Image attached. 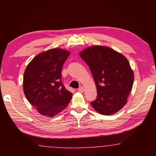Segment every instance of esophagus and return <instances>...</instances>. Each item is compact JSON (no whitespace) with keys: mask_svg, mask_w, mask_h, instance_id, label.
Masks as SVG:
<instances>
[{"mask_svg":"<svg viewBox=\"0 0 156 156\" xmlns=\"http://www.w3.org/2000/svg\"><path fill=\"white\" fill-rule=\"evenodd\" d=\"M84 89L83 87H80L78 88V91L79 92H80V93H83V92L84 91Z\"/></svg>","mask_w":156,"mask_h":156,"instance_id":"esophagus-1","label":"esophagus"}]
</instances>
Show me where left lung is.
<instances>
[{
	"label": "left lung",
	"instance_id": "8db88e82",
	"mask_svg": "<svg viewBox=\"0 0 156 156\" xmlns=\"http://www.w3.org/2000/svg\"><path fill=\"white\" fill-rule=\"evenodd\" d=\"M90 69L97 89V98L91 102L102 115H112L122 109L133 87L134 74L128 60L107 46L88 47L79 53Z\"/></svg>",
	"mask_w": 156,
	"mask_h": 156
}]
</instances>
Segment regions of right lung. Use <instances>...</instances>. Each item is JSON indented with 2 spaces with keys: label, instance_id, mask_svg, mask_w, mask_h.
Listing matches in <instances>:
<instances>
[{
  "label": "right lung",
  "instance_id": "obj_1",
  "mask_svg": "<svg viewBox=\"0 0 156 156\" xmlns=\"http://www.w3.org/2000/svg\"><path fill=\"white\" fill-rule=\"evenodd\" d=\"M70 52L54 48L41 52L27 65L23 91L30 103L44 116L54 117L65 109L72 98L61 81L63 64Z\"/></svg>",
  "mask_w": 156,
  "mask_h": 156
}]
</instances>
